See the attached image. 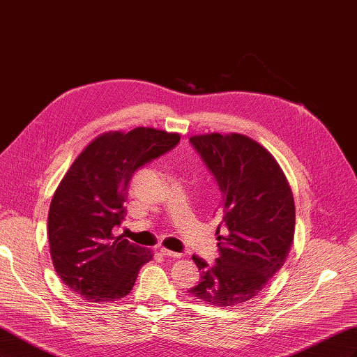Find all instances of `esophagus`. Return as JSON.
I'll use <instances>...</instances> for the list:
<instances>
[{
	"mask_svg": "<svg viewBox=\"0 0 357 357\" xmlns=\"http://www.w3.org/2000/svg\"><path fill=\"white\" fill-rule=\"evenodd\" d=\"M159 252H160L162 256H165V257H180L181 256L180 253L168 250V248H159Z\"/></svg>",
	"mask_w": 357,
	"mask_h": 357,
	"instance_id": "esophagus-1",
	"label": "esophagus"
}]
</instances>
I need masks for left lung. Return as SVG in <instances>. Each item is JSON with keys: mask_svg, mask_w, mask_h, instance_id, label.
Segmentation results:
<instances>
[{"mask_svg": "<svg viewBox=\"0 0 357 357\" xmlns=\"http://www.w3.org/2000/svg\"><path fill=\"white\" fill-rule=\"evenodd\" d=\"M222 192L219 257L193 255L201 280L188 291L218 307L244 304L284 265L295 235V201L274 156L241 134L190 137ZM223 225L225 236H219Z\"/></svg>", "mask_w": 357, "mask_h": 357, "instance_id": "1", "label": "left lung"}]
</instances>
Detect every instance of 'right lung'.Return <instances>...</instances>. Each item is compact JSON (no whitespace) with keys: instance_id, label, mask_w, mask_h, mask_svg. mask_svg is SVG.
<instances>
[{"instance_id":"add662e5","label":"right lung","mask_w":357,"mask_h":357,"mask_svg":"<svg viewBox=\"0 0 357 357\" xmlns=\"http://www.w3.org/2000/svg\"><path fill=\"white\" fill-rule=\"evenodd\" d=\"M180 135L155 128L96 137L75 158L52 198L47 234L55 271L71 291L109 302L132 290L139 268L152 261L144 247L114 236L134 172L174 149Z\"/></svg>"}]
</instances>
